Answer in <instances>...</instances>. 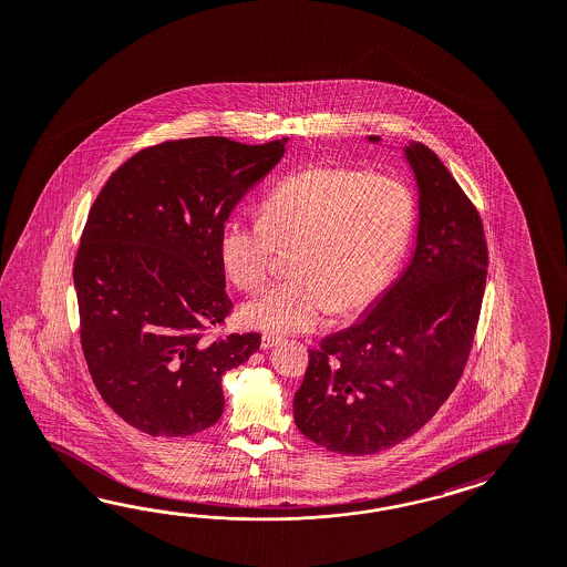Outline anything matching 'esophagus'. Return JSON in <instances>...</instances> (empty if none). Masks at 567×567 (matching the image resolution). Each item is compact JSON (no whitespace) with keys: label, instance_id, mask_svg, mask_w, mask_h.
<instances>
[{"label":"esophagus","instance_id":"esophagus-1","mask_svg":"<svg viewBox=\"0 0 567 567\" xmlns=\"http://www.w3.org/2000/svg\"><path fill=\"white\" fill-rule=\"evenodd\" d=\"M278 342H280V338H278V336H272V333H264L262 342H260V346H262L264 350H268V348L277 346Z\"/></svg>","mask_w":567,"mask_h":567}]
</instances>
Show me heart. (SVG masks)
<instances>
[{
    "label": "heart",
    "instance_id": "heart-1",
    "mask_svg": "<svg viewBox=\"0 0 567 567\" xmlns=\"http://www.w3.org/2000/svg\"><path fill=\"white\" fill-rule=\"evenodd\" d=\"M414 194L389 174L316 166L299 169L264 198L258 219L231 217L219 251L227 277L256 289L290 248L295 277L266 287L241 307L264 332L313 330L333 311L373 303L398 270L414 229Z\"/></svg>",
    "mask_w": 567,
    "mask_h": 567
}]
</instances>
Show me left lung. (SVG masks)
Returning <instances> with one entry per match:
<instances>
[{
    "label": "left lung",
    "mask_w": 567,
    "mask_h": 567,
    "mask_svg": "<svg viewBox=\"0 0 567 567\" xmlns=\"http://www.w3.org/2000/svg\"><path fill=\"white\" fill-rule=\"evenodd\" d=\"M405 157L420 193L414 256L364 318L309 350L292 401L297 429L342 455L400 444L439 412L467 364L484 301L477 208L426 145L410 143Z\"/></svg>",
    "instance_id": "1"
}]
</instances>
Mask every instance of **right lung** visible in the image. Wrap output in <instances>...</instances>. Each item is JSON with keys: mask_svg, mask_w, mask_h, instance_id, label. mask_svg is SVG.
Here are the masks:
<instances>
[{"mask_svg": "<svg viewBox=\"0 0 567 567\" xmlns=\"http://www.w3.org/2000/svg\"><path fill=\"white\" fill-rule=\"evenodd\" d=\"M289 138L166 141L135 153L97 194L73 264L80 336L100 395L152 436H190L223 414V374L260 333L205 338L234 305L219 239L235 205Z\"/></svg>", "mask_w": 567, "mask_h": 567, "instance_id": "obj_1", "label": "right lung"}]
</instances>
